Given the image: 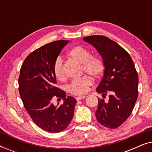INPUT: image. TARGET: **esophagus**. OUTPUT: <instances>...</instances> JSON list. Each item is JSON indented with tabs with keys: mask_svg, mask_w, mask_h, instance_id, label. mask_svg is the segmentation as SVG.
Returning a JSON list of instances; mask_svg holds the SVG:
<instances>
[{
	"mask_svg": "<svg viewBox=\"0 0 152 152\" xmlns=\"http://www.w3.org/2000/svg\"><path fill=\"white\" fill-rule=\"evenodd\" d=\"M85 98H86V96H78L76 97V99L77 101H79V100H82V99H85Z\"/></svg>",
	"mask_w": 152,
	"mask_h": 152,
	"instance_id": "34e87169",
	"label": "esophagus"
}]
</instances>
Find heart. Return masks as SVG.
I'll return each mask as SVG.
<instances>
[{"label":"heart","mask_w":152,"mask_h":152,"mask_svg":"<svg viewBox=\"0 0 152 152\" xmlns=\"http://www.w3.org/2000/svg\"><path fill=\"white\" fill-rule=\"evenodd\" d=\"M68 55L72 59L82 64V69L87 74L95 78L102 75L104 70L105 66L102 59L91 56L88 50L82 46H74L68 52ZM53 72L55 77L58 80L62 81L65 78L63 70V59L61 57H57L53 64ZM93 84V80L89 76L72 80L68 85L67 90L72 95H82L88 92L89 88Z\"/></svg>","instance_id":"heart-1"}]
</instances>
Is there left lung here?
Instances as JSON below:
<instances>
[{
  "label": "left lung",
  "instance_id": "1",
  "mask_svg": "<svg viewBox=\"0 0 152 152\" xmlns=\"http://www.w3.org/2000/svg\"><path fill=\"white\" fill-rule=\"evenodd\" d=\"M97 50L105 68L96 91L109 101L98 98L95 116L102 125L115 129L126 121L138 98V76L134 64L125 50L115 41L102 35L83 38Z\"/></svg>",
  "mask_w": 152,
  "mask_h": 152
}]
</instances>
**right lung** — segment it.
<instances>
[{
  "mask_svg": "<svg viewBox=\"0 0 152 152\" xmlns=\"http://www.w3.org/2000/svg\"><path fill=\"white\" fill-rule=\"evenodd\" d=\"M69 41L48 43L30 53L23 63L18 78V89L24 107L32 121L43 130L58 133L65 129L74 115V97L56 86L53 64L62 48ZM54 96L61 97L64 103L55 106Z\"/></svg>",
  "mask_w": 152,
  "mask_h": 152,
  "instance_id": "add662e5",
  "label": "right lung"
}]
</instances>
